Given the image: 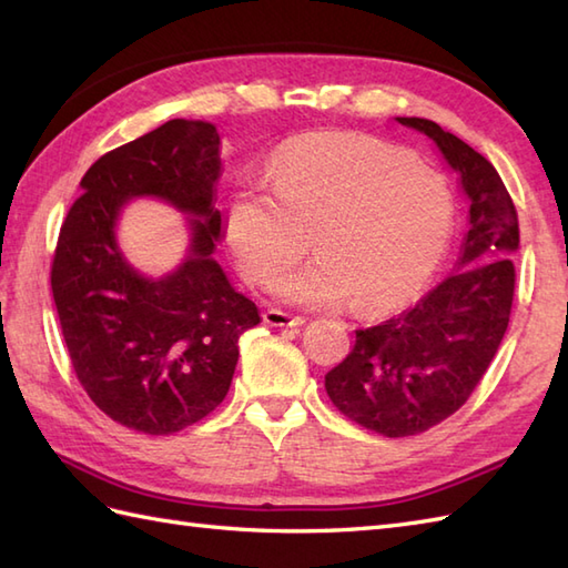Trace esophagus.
Listing matches in <instances>:
<instances>
[{"label":"esophagus","mask_w":568,"mask_h":568,"mask_svg":"<svg viewBox=\"0 0 568 568\" xmlns=\"http://www.w3.org/2000/svg\"><path fill=\"white\" fill-rule=\"evenodd\" d=\"M263 322L271 324V327H303L305 317H295V315H287L283 310H265L263 312Z\"/></svg>","instance_id":"1"}]
</instances>
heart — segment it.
Masks as SVG:
<instances>
[{"label": "heart", "instance_id": "b5f03b06", "mask_svg": "<svg viewBox=\"0 0 568 568\" xmlns=\"http://www.w3.org/2000/svg\"><path fill=\"white\" fill-rule=\"evenodd\" d=\"M271 192L239 187L224 229L241 271L268 285L303 256H320L277 283L293 305L354 300L366 315L409 303L442 263L456 222L444 173L366 134L327 131L285 143L268 165Z\"/></svg>", "mask_w": 568, "mask_h": 568}]
</instances>
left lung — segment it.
<instances>
[{"label":"left lung","instance_id":"left-lung-1","mask_svg":"<svg viewBox=\"0 0 568 568\" xmlns=\"http://www.w3.org/2000/svg\"><path fill=\"white\" fill-rule=\"evenodd\" d=\"M425 134L458 175L468 229L454 271L419 303L376 327L324 376L332 403L383 437H413L462 407L484 378L508 329L520 248L515 204L496 168L439 124L395 116Z\"/></svg>","mask_w":568,"mask_h":568}]
</instances>
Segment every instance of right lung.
Listing matches in <instances>:
<instances>
[{
    "label": "right lung",
    "instance_id": "add662e5",
    "mask_svg": "<svg viewBox=\"0 0 568 568\" xmlns=\"http://www.w3.org/2000/svg\"><path fill=\"white\" fill-rule=\"evenodd\" d=\"M220 155L212 124L171 119L90 165L58 236L51 287L78 381L104 415L153 437L224 400L239 336L261 322L214 258ZM146 196L189 220L186 258L161 276L141 274L115 236L125 204Z\"/></svg>",
    "mask_w": 568,
    "mask_h": 568
}]
</instances>
